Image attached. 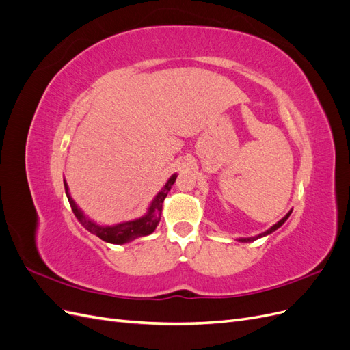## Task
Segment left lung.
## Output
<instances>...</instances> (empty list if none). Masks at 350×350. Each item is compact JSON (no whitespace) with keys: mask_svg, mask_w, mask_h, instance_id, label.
Segmentation results:
<instances>
[{"mask_svg":"<svg viewBox=\"0 0 350 350\" xmlns=\"http://www.w3.org/2000/svg\"><path fill=\"white\" fill-rule=\"evenodd\" d=\"M291 213H292V210H291V211H289V213H288V215H286V216H284V217H283L282 220H279L276 225H273V226H271V228H270L269 230H266V232H262V234H260V235H257V237H251V238H239L238 241H239V242H252V241H256V239H258V238H261V237H266V235L271 234V232H274V230H276V229H279V228H280V226H282V225L284 224V221H286V220H288V217L291 216Z\"/></svg>","mask_w":350,"mask_h":350,"instance_id":"1","label":"left lung"}]
</instances>
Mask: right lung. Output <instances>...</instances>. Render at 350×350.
Masks as SVG:
<instances>
[{
    "instance_id": "obj_1",
    "label": "right lung",
    "mask_w": 350,
    "mask_h": 350,
    "mask_svg": "<svg viewBox=\"0 0 350 350\" xmlns=\"http://www.w3.org/2000/svg\"><path fill=\"white\" fill-rule=\"evenodd\" d=\"M175 179H176V174H174L171 178L167 179V183L165 184V187L161 189V191L157 193V196L152 201V204H150L149 210H147V213L144 216H142L139 219H134V220L122 221V224H116V225H112V226L98 225L96 221H93L89 217L84 216L83 211L79 208V206L74 203V200L71 198V196L68 193V185L66 183V179H64V187H66V194H67V198L70 201L72 213H74V216L77 217L80 224L84 228H86L90 232V234L99 237L102 241L109 242V243H116V245H121V243L131 242L135 238L150 235L152 232L156 229L159 220H161L163 200L166 198L167 193L171 191Z\"/></svg>"
}]
</instances>
